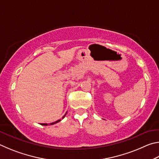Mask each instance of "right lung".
Here are the masks:
<instances>
[{"label": "right lung", "mask_w": 159, "mask_h": 159, "mask_svg": "<svg viewBox=\"0 0 159 159\" xmlns=\"http://www.w3.org/2000/svg\"><path fill=\"white\" fill-rule=\"evenodd\" d=\"M66 114L64 116L62 117V118H64V116H66ZM60 120H57V121H55V122H53V123H50V125H53V124H55V123H58L59 121H60ZM41 125H48V124H47V123H42V124H41Z\"/></svg>", "instance_id": "add662e5"}]
</instances>
